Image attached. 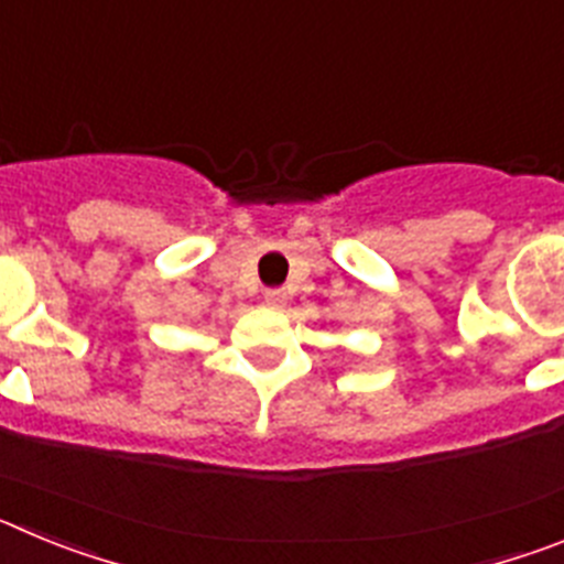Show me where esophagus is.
<instances>
[{"label": "esophagus", "mask_w": 564, "mask_h": 564, "mask_svg": "<svg viewBox=\"0 0 564 564\" xmlns=\"http://www.w3.org/2000/svg\"><path fill=\"white\" fill-rule=\"evenodd\" d=\"M265 305L273 307V311H279V307H285L288 305L285 291H279V288H273V291H265Z\"/></svg>", "instance_id": "1"}]
</instances>
